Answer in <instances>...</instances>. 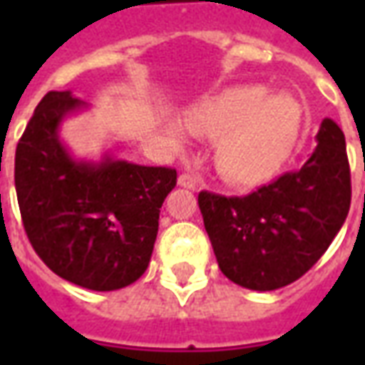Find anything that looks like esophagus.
Segmentation results:
<instances>
[{"label":"esophagus","mask_w":365,"mask_h":365,"mask_svg":"<svg viewBox=\"0 0 365 365\" xmlns=\"http://www.w3.org/2000/svg\"><path fill=\"white\" fill-rule=\"evenodd\" d=\"M178 185H180V187H185V190H195V187H197V180L190 174H182L178 178Z\"/></svg>","instance_id":"34e87169"}]
</instances>
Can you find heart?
<instances>
[{"label":"heart","instance_id":"1","mask_svg":"<svg viewBox=\"0 0 365 365\" xmlns=\"http://www.w3.org/2000/svg\"><path fill=\"white\" fill-rule=\"evenodd\" d=\"M183 127L168 120L166 135L178 146L191 135L217 138L215 164L222 178L238 185L264 182L282 166L297 143L301 107L291 96L264 86H235L191 105Z\"/></svg>","mask_w":365,"mask_h":365}]
</instances>
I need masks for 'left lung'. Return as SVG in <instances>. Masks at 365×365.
I'll list each match as a JSON object with an SVG mask.
<instances>
[{"label": "left lung", "instance_id": "left-lung-1", "mask_svg": "<svg viewBox=\"0 0 365 365\" xmlns=\"http://www.w3.org/2000/svg\"><path fill=\"white\" fill-rule=\"evenodd\" d=\"M317 148L297 172L246 197H197L219 268L230 282L274 291L307 274L350 211V166L342 128L322 119Z\"/></svg>", "mask_w": 365, "mask_h": 365}]
</instances>
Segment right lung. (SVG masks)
<instances>
[{
  "label": "right lung",
  "instance_id": "add662e5",
  "mask_svg": "<svg viewBox=\"0 0 365 365\" xmlns=\"http://www.w3.org/2000/svg\"><path fill=\"white\" fill-rule=\"evenodd\" d=\"M88 109L72 91H48L15 152V190L31 245L56 275L91 291L135 283L148 268L160 207L175 170L103 152L76 158L62 123Z\"/></svg>",
  "mask_w": 365,
  "mask_h": 365
}]
</instances>
